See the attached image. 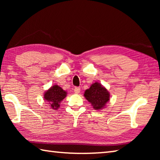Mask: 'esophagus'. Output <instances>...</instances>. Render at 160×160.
Returning a JSON list of instances; mask_svg holds the SVG:
<instances>
[{"instance_id": "esophagus-1", "label": "esophagus", "mask_w": 160, "mask_h": 160, "mask_svg": "<svg viewBox=\"0 0 160 160\" xmlns=\"http://www.w3.org/2000/svg\"><path fill=\"white\" fill-rule=\"evenodd\" d=\"M74 92H75V93L78 94L80 92V88H79V87H75V88H74Z\"/></svg>"}]
</instances>
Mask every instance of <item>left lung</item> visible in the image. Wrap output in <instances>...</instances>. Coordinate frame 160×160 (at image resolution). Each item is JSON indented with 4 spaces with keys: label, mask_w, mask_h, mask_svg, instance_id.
Wrapping results in <instances>:
<instances>
[{
    "label": "left lung",
    "mask_w": 160,
    "mask_h": 160,
    "mask_svg": "<svg viewBox=\"0 0 160 160\" xmlns=\"http://www.w3.org/2000/svg\"><path fill=\"white\" fill-rule=\"evenodd\" d=\"M84 96L95 110L104 108L110 99L109 91L99 82L93 83L90 88L85 90Z\"/></svg>",
    "instance_id": "obj_1"
}]
</instances>
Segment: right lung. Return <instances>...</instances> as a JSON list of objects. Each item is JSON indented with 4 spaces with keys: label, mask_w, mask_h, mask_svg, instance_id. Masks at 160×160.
Returning <instances> with one entry per match:
<instances>
[{
    "label": "right lung",
    "mask_w": 160,
    "mask_h": 160,
    "mask_svg": "<svg viewBox=\"0 0 160 160\" xmlns=\"http://www.w3.org/2000/svg\"><path fill=\"white\" fill-rule=\"evenodd\" d=\"M67 95V92L61 87L54 85L44 94V98L47 104L53 109H58L60 107V103Z\"/></svg>",
    "instance_id": "1"
}]
</instances>
